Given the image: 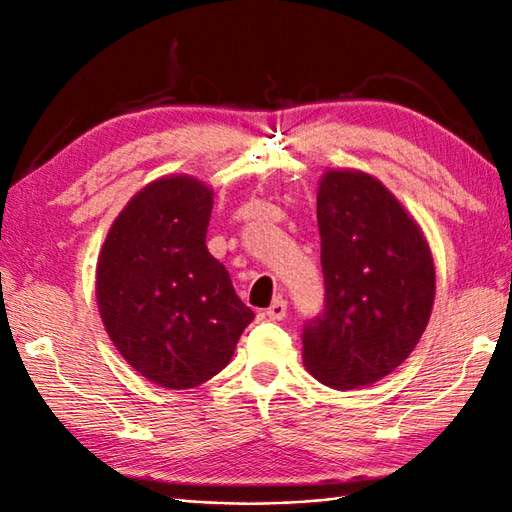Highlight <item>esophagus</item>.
I'll return each instance as SVG.
<instances>
[{
  "label": "esophagus",
  "instance_id": "1",
  "mask_svg": "<svg viewBox=\"0 0 512 512\" xmlns=\"http://www.w3.org/2000/svg\"><path fill=\"white\" fill-rule=\"evenodd\" d=\"M265 315L269 317V320H282V317L287 315V300L276 298L274 304H271L269 309L265 311Z\"/></svg>",
  "mask_w": 512,
  "mask_h": 512
}]
</instances>
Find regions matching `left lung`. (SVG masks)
I'll list each match as a JSON object with an SVG mask.
<instances>
[{
  "label": "left lung",
  "mask_w": 512,
  "mask_h": 512,
  "mask_svg": "<svg viewBox=\"0 0 512 512\" xmlns=\"http://www.w3.org/2000/svg\"><path fill=\"white\" fill-rule=\"evenodd\" d=\"M324 309L302 326L304 366L337 390L401 366L429 322L436 271L414 219L381 181L328 170L317 190Z\"/></svg>",
  "instance_id": "obj_1"
}]
</instances>
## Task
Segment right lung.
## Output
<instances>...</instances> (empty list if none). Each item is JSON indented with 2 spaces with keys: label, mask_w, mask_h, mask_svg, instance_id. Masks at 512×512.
<instances>
[{
  "label": "right lung",
  "mask_w": 512,
  "mask_h": 512,
  "mask_svg": "<svg viewBox=\"0 0 512 512\" xmlns=\"http://www.w3.org/2000/svg\"><path fill=\"white\" fill-rule=\"evenodd\" d=\"M212 190L164 177L111 225L96 269L111 342L142 377L170 390L206 383L230 363L254 311L208 252Z\"/></svg>",
  "instance_id": "obj_1"
}]
</instances>
